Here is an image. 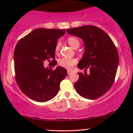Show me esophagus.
<instances>
[{"label": "esophagus", "mask_w": 133, "mask_h": 133, "mask_svg": "<svg viewBox=\"0 0 133 133\" xmlns=\"http://www.w3.org/2000/svg\"><path fill=\"white\" fill-rule=\"evenodd\" d=\"M72 73V71H68V72H67V74H68V75H70Z\"/></svg>", "instance_id": "1"}]
</instances>
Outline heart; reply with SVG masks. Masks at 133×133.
Masks as SVG:
<instances>
[{
  "label": "heart",
  "mask_w": 133,
  "mask_h": 133,
  "mask_svg": "<svg viewBox=\"0 0 133 133\" xmlns=\"http://www.w3.org/2000/svg\"><path fill=\"white\" fill-rule=\"evenodd\" d=\"M67 42L72 48L76 49L79 48L80 46V42L78 39L75 37H70L67 39ZM61 50V44L57 43L55 47V51L56 53H58ZM77 59L74 58H62L59 61V65L60 66L67 69V70H72L73 67L77 64Z\"/></svg>",
  "instance_id": "1"
}]
</instances>
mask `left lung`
<instances>
[{
	"mask_svg": "<svg viewBox=\"0 0 133 133\" xmlns=\"http://www.w3.org/2000/svg\"><path fill=\"white\" fill-rule=\"evenodd\" d=\"M66 31L82 39L85 50L78 67L87 72H79L74 83L76 91L88 99H97L113 85L119 64L117 48L110 36L102 29L92 25L67 29Z\"/></svg>",
	"mask_w": 133,
	"mask_h": 133,
	"instance_id": "1",
	"label": "left lung"
}]
</instances>
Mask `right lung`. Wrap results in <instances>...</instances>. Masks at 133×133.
I'll use <instances>...</instances> for the list:
<instances>
[{"instance_id": "right-lung-1", "label": "right lung", "mask_w": 133, "mask_h": 133, "mask_svg": "<svg viewBox=\"0 0 133 133\" xmlns=\"http://www.w3.org/2000/svg\"><path fill=\"white\" fill-rule=\"evenodd\" d=\"M65 30L37 28L22 38L14 52L16 82L21 90L33 101L45 102L52 99L59 91L60 83L66 76L65 68L49 70L45 61L57 63L55 47Z\"/></svg>"}]
</instances>
